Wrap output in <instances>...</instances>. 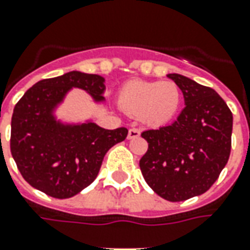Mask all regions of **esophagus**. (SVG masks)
Returning <instances> with one entry per match:
<instances>
[{
    "label": "esophagus",
    "mask_w": 250,
    "mask_h": 250,
    "mask_svg": "<svg viewBox=\"0 0 250 250\" xmlns=\"http://www.w3.org/2000/svg\"><path fill=\"white\" fill-rule=\"evenodd\" d=\"M139 137H141V131L138 130V128H130L128 130V135H127L128 139H135V138Z\"/></svg>",
    "instance_id": "34e87169"
}]
</instances>
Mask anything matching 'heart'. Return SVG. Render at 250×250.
<instances>
[{"instance_id": "b5f03b06", "label": "heart", "mask_w": 250, "mask_h": 250, "mask_svg": "<svg viewBox=\"0 0 250 250\" xmlns=\"http://www.w3.org/2000/svg\"><path fill=\"white\" fill-rule=\"evenodd\" d=\"M125 112L141 116L146 125L161 127L179 113L183 95L173 81H130L119 92Z\"/></svg>"}]
</instances>
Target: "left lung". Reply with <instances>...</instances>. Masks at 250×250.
Returning <instances> with one entry per match:
<instances>
[{"label": "left lung", "instance_id": "obj_1", "mask_svg": "<svg viewBox=\"0 0 250 250\" xmlns=\"http://www.w3.org/2000/svg\"><path fill=\"white\" fill-rule=\"evenodd\" d=\"M167 77L181 89L186 108L170 125L143 131L149 149L139 167L158 196L183 202L208 191L228 164L233 115L214 89L176 73Z\"/></svg>", "mask_w": 250, "mask_h": 250}]
</instances>
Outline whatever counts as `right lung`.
Returning a JSON list of instances; mask_svg holds the SVG:
<instances>
[{"mask_svg": "<svg viewBox=\"0 0 250 250\" xmlns=\"http://www.w3.org/2000/svg\"><path fill=\"white\" fill-rule=\"evenodd\" d=\"M85 90L96 104L104 103L105 78L69 71L36 83L16 104L10 151L28 184L48 196L67 199L90 186L104 155L125 141L128 130H105L93 120L64 122L57 109L71 89Z\"/></svg>", "mask_w": 250, "mask_h": 250, "instance_id": "right-lung-1", "label": "right lung"}]
</instances>
